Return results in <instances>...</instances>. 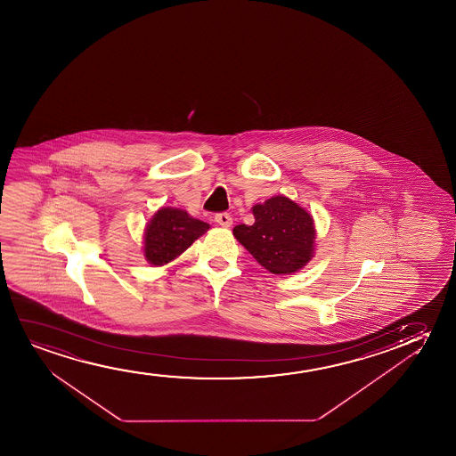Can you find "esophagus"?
I'll return each instance as SVG.
<instances>
[{"label":"esophagus","mask_w":456,"mask_h":456,"mask_svg":"<svg viewBox=\"0 0 456 456\" xmlns=\"http://www.w3.org/2000/svg\"><path fill=\"white\" fill-rule=\"evenodd\" d=\"M215 221H216L219 225H223V227H231L232 223H233L231 215L225 212L216 213V215H215Z\"/></svg>","instance_id":"obj_1"}]
</instances>
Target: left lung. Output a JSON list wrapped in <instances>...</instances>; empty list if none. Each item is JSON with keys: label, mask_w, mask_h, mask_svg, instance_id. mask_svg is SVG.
<instances>
[{"label": "left lung", "mask_w": 456, "mask_h": 456, "mask_svg": "<svg viewBox=\"0 0 456 456\" xmlns=\"http://www.w3.org/2000/svg\"><path fill=\"white\" fill-rule=\"evenodd\" d=\"M256 223L235 225L233 235L273 274H293L313 256L316 231L308 213L285 196L252 208Z\"/></svg>", "instance_id": "left-lung-1"}]
</instances>
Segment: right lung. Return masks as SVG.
<instances>
[{"label": "right lung", "mask_w": 456, "mask_h": 456, "mask_svg": "<svg viewBox=\"0 0 456 456\" xmlns=\"http://www.w3.org/2000/svg\"><path fill=\"white\" fill-rule=\"evenodd\" d=\"M210 225L179 208H160L144 232V256L154 266H162L190 248Z\"/></svg>", "instance_id": "1"}]
</instances>
